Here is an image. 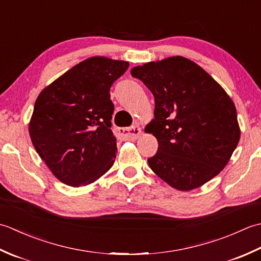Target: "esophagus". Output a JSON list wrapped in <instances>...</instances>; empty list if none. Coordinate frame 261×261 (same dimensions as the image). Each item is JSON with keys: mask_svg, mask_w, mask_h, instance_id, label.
Here are the masks:
<instances>
[{"mask_svg": "<svg viewBox=\"0 0 261 261\" xmlns=\"http://www.w3.org/2000/svg\"><path fill=\"white\" fill-rule=\"evenodd\" d=\"M117 133L124 140H137L142 134V129L138 125H134L130 127H124V128H117Z\"/></svg>", "mask_w": 261, "mask_h": 261, "instance_id": "1", "label": "esophagus"}]
</instances>
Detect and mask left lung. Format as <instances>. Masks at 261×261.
I'll return each mask as SVG.
<instances>
[{
  "instance_id": "1",
  "label": "left lung",
  "mask_w": 261,
  "mask_h": 261,
  "mask_svg": "<svg viewBox=\"0 0 261 261\" xmlns=\"http://www.w3.org/2000/svg\"><path fill=\"white\" fill-rule=\"evenodd\" d=\"M130 74L155 101L154 119L145 128L159 143L147 160L153 172L185 191L219 174L240 140L234 103L220 84L181 56L135 66Z\"/></svg>"
}]
</instances>
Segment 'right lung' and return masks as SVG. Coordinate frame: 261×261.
I'll use <instances>...</instances> for the list:
<instances>
[{
  "instance_id": "1",
  "label": "right lung",
  "mask_w": 261,
  "mask_h": 261,
  "mask_svg": "<svg viewBox=\"0 0 261 261\" xmlns=\"http://www.w3.org/2000/svg\"><path fill=\"white\" fill-rule=\"evenodd\" d=\"M129 64L107 57L79 63L37 98L29 134L53 174L72 187L89 185L113 167L110 88Z\"/></svg>"
}]
</instances>
